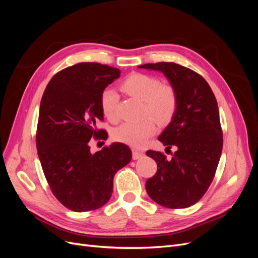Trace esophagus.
<instances>
[{"instance_id":"34e87169","label":"esophagus","mask_w":258,"mask_h":258,"mask_svg":"<svg viewBox=\"0 0 258 258\" xmlns=\"http://www.w3.org/2000/svg\"><path fill=\"white\" fill-rule=\"evenodd\" d=\"M143 156H144V153H143V152H140V151H137V150L132 151V158H134L135 160L142 158Z\"/></svg>"}]
</instances>
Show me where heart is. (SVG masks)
I'll list each match as a JSON object with an SVG mask.
<instances>
[{"instance_id":"1","label":"heart","mask_w":258,"mask_h":258,"mask_svg":"<svg viewBox=\"0 0 258 258\" xmlns=\"http://www.w3.org/2000/svg\"><path fill=\"white\" fill-rule=\"evenodd\" d=\"M121 90L140 101H143L144 115H150L160 124L169 123L177 108V93L173 86L162 84L157 77L143 73H134L121 83ZM117 95L112 89H104L100 97V106L108 120L116 119ZM157 126L151 117L139 122H122L113 131L116 141L139 147L155 135Z\"/></svg>"}]
</instances>
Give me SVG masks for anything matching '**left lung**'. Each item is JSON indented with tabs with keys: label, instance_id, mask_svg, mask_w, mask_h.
<instances>
[{
	"label": "left lung",
	"instance_id": "1",
	"mask_svg": "<svg viewBox=\"0 0 258 258\" xmlns=\"http://www.w3.org/2000/svg\"><path fill=\"white\" fill-rule=\"evenodd\" d=\"M139 68L161 72L178 100L174 117L158 137L167 148L175 146L176 152L171 159L160 152H146L157 162V172L146 181V191L162 207L188 208L208 190L222 155L223 132L215 96L204 77L173 62Z\"/></svg>",
	"mask_w": 258,
	"mask_h": 258
}]
</instances>
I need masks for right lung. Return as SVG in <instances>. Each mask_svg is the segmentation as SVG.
I'll list each match as a JSON object with an SVG mask.
<instances>
[{"label": "right lung", "instance_id": "right-lung-1", "mask_svg": "<svg viewBox=\"0 0 258 258\" xmlns=\"http://www.w3.org/2000/svg\"><path fill=\"white\" fill-rule=\"evenodd\" d=\"M120 76L119 69L82 62L53 75L40 105L36 131L38 158L52 194L75 212L97 210L110 200L115 173L131 160L122 143L92 154L91 138L105 139L102 91Z\"/></svg>", "mask_w": 258, "mask_h": 258}]
</instances>
